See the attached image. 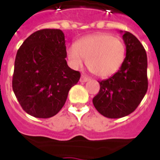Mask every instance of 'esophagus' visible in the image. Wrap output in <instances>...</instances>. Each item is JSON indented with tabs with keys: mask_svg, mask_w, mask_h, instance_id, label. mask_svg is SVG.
<instances>
[{
	"mask_svg": "<svg viewBox=\"0 0 160 160\" xmlns=\"http://www.w3.org/2000/svg\"><path fill=\"white\" fill-rule=\"evenodd\" d=\"M88 80H89V78H87V77H85L84 75H82L81 78H80V82H88Z\"/></svg>",
	"mask_w": 160,
	"mask_h": 160,
	"instance_id": "obj_1",
	"label": "esophagus"
}]
</instances>
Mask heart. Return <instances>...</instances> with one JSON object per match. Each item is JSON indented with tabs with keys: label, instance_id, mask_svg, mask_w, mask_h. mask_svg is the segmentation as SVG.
<instances>
[{
	"label": "heart",
	"instance_id": "1",
	"mask_svg": "<svg viewBox=\"0 0 160 160\" xmlns=\"http://www.w3.org/2000/svg\"><path fill=\"white\" fill-rule=\"evenodd\" d=\"M125 44L120 38L99 33L87 36L71 45L67 56L74 67H81L83 60L91 72L99 78L113 75L124 61Z\"/></svg>",
	"mask_w": 160,
	"mask_h": 160
}]
</instances>
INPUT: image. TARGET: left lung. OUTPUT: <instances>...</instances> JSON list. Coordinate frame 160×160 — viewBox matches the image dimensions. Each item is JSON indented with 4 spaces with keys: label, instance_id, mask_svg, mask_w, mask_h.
<instances>
[{
    "label": "left lung",
    "instance_id": "left-lung-1",
    "mask_svg": "<svg viewBox=\"0 0 160 160\" xmlns=\"http://www.w3.org/2000/svg\"><path fill=\"white\" fill-rule=\"evenodd\" d=\"M122 38L127 50L124 62L112 77L98 82L100 89L93 98L96 110L108 118L130 115L138 108L148 90L146 51L132 33L126 31Z\"/></svg>",
    "mask_w": 160,
    "mask_h": 160
}]
</instances>
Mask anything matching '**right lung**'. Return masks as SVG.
<instances>
[{
	"mask_svg": "<svg viewBox=\"0 0 160 160\" xmlns=\"http://www.w3.org/2000/svg\"><path fill=\"white\" fill-rule=\"evenodd\" d=\"M65 35L61 29L36 31L17 52L12 89L25 112L37 118H50L62 110L80 72L66 61Z\"/></svg>",
	"mask_w": 160,
	"mask_h": 160,
	"instance_id": "right-lung-1",
	"label": "right lung"
}]
</instances>
